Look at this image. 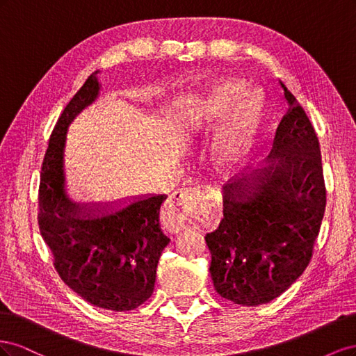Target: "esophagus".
Here are the masks:
<instances>
[{"label":"esophagus","mask_w":356,"mask_h":356,"mask_svg":"<svg viewBox=\"0 0 356 356\" xmlns=\"http://www.w3.org/2000/svg\"><path fill=\"white\" fill-rule=\"evenodd\" d=\"M202 195L203 191L200 187L175 191L174 195L169 197L163 212L166 227L172 230L184 229L187 221L195 215V212H197Z\"/></svg>","instance_id":"1"}]
</instances>
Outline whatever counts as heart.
Masks as SVG:
<instances>
[{
    "label": "heart",
    "instance_id": "obj_1",
    "mask_svg": "<svg viewBox=\"0 0 356 356\" xmlns=\"http://www.w3.org/2000/svg\"><path fill=\"white\" fill-rule=\"evenodd\" d=\"M242 88L239 84L222 83L215 86L208 99L199 102L195 108V120L202 123L229 111L239 101ZM263 117V101L258 95H250L238 104L230 127L222 135L218 153L225 165H236L250 154L254 136Z\"/></svg>",
    "mask_w": 356,
    "mask_h": 356
}]
</instances>
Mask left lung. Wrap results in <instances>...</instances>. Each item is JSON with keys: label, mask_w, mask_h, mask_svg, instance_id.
<instances>
[{"label": "left lung", "mask_w": 356, "mask_h": 356, "mask_svg": "<svg viewBox=\"0 0 356 356\" xmlns=\"http://www.w3.org/2000/svg\"><path fill=\"white\" fill-rule=\"evenodd\" d=\"M288 110L276 127L272 163L224 187V217L204 236L217 293L258 306L306 270L327 204L321 148L303 106L282 81Z\"/></svg>", "instance_id": "obj_1"}]
</instances>
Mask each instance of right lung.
I'll use <instances>...</instances> for the list:
<instances>
[{
    "label": "right lung",
    "instance_id": "obj_1",
    "mask_svg": "<svg viewBox=\"0 0 356 356\" xmlns=\"http://www.w3.org/2000/svg\"><path fill=\"white\" fill-rule=\"evenodd\" d=\"M95 71L62 111L41 165L38 227L58 275L88 303L114 312L134 310L152 297L156 268L169 239L159 225L165 195L138 200L102 218L75 217L63 191L62 157L68 124L95 101Z\"/></svg>",
    "mask_w": 356,
    "mask_h": 356
}]
</instances>
